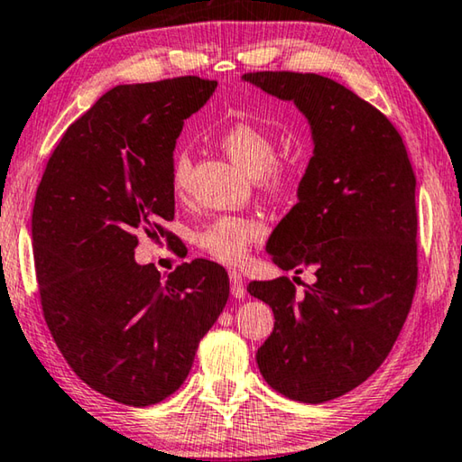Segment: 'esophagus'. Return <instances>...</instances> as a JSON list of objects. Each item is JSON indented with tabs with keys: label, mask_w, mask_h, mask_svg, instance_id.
I'll use <instances>...</instances> for the list:
<instances>
[{
	"label": "esophagus",
	"mask_w": 462,
	"mask_h": 462,
	"mask_svg": "<svg viewBox=\"0 0 462 462\" xmlns=\"http://www.w3.org/2000/svg\"><path fill=\"white\" fill-rule=\"evenodd\" d=\"M230 291L234 298H243L246 294L245 283H243V275L238 271H230Z\"/></svg>",
	"instance_id": "1"
}]
</instances>
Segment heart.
I'll use <instances>...</instances> for the list:
<instances>
[{
  "label": "heart",
  "instance_id": "obj_1",
  "mask_svg": "<svg viewBox=\"0 0 462 462\" xmlns=\"http://www.w3.org/2000/svg\"><path fill=\"white\" fill-rule=\"evenodd\" d=\"M219 145L224 152L251 177H257L261 189L269 195H280L294 179V164L277 160L275 137L251 121H234L219 134ZM191 158L180 152L172 160L171 187L174 195H182L187 189ZM263 224L246 216H216L201 226L195 234V243L205 253L222 263H240L254 240L263 236Z\"/></svg>",
  "mask_w": 462,
  "mask_h": 462
}]
</instances>
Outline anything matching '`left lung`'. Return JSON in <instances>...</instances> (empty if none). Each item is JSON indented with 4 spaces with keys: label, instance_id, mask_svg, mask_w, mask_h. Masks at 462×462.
Wrapping results in <instances>:
<instances>
[{
    "label": "left lung",
    "instance_id": "obj_1",
    "mask_svg": "<svg viewBox=\"0 0 462 462\" xmlns=\"http://www.w3.org/2000/svg\"><path fill=\"white\" fill-rule=\"evenodd\" d=\"M243 78L294 102L312 129L298 203L267 253L283 271L312 269L317 282L302 294L288 277L246 290L275 317L257 351L263 378L314 405L374 374L405 323L417 285L415 174L393 123L335 79L296 71Z\"/></svg>",
    "mask_w": 462,
    "mask_h": 462
}]
</instances>
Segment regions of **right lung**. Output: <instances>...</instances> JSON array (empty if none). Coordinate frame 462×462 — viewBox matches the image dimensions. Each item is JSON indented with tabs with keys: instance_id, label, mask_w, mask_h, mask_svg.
<instances>
[{
	"instance_id": "obj_1",
	"label": "right lung",
	"mask_w": 462,
	"mask_h": 462,
	"mask_svg": "<svg viewBox=\"0 0 462 462\" xmlns=\"http://www.w3.org/2000/svg\"><path fill=\"white\" fill-rule=\"evenodd\" d=\"M217 82L125 84L65 131L36 189L32 248L42 314L71 370L105 397L148 407L185 383L230 294L214 261L164 280L137 265L139 234L171 240L172 152Z\"/></svg>"
}]
</instances>
